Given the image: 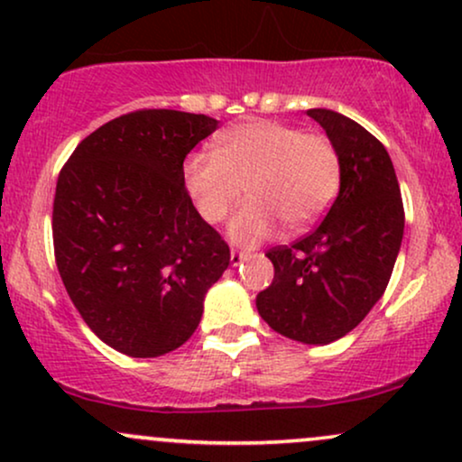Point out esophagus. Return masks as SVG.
<instances>
[{
    "instance_id": "esophagus-1",
    "label": "esophagus",
    "mask_w": 462,
    "mask_h": 462,
    "mask_svg": "<svg viewBox=\"0 0 462 462\" xmlns=\"http://www.w3.org/2000/svg\"><path fill=\"white\" fill-rule=\"evenodd\" d=\"M246 259H248L246 253H240V250H231V265L233 267L244 263V261H246Z\"/></svg>"
}]
</instances>
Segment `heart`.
I'll return each mask as SVG.
<instances>
[{
    "label": "heart",
    "mask_w": 462,
    "mask_h": 462,
    "mask_svg": "<svg viewBox=\"0 0 462 462\" xmlns=\"http://www.w3.org/2000/svg\"><path fill=\"white\" fill-rule=\"evenodd\" d=\"M184 186L209 225H218L246 188L250 201L233 216L226 236L240 246H257L281 220L304 229L326 214L340 186V158L326 134L248 119L216 136L214 153L186 158Z\"/></svg>",
    "instance_id": "b5f03b06"
}]
</instances>
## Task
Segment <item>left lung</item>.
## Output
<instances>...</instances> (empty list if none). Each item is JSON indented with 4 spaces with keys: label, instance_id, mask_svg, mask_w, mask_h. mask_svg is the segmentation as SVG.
Returning a JSON list of instances; mask_svg holds the SVG:
<instances>
[{
    "label": "left lung",
    "instance_id": "obj_1",
    "mask_svg": "<svg viewBox=\"0 0 462 462\" xmlns=\"http://www.w3.org/2000/svg\"><path fill=\"white\" fill-rule=\"evenodd\" d=\"M306 113L338 152L340 190L315 231L267 253L274 281L257 295V310L287 338L328 345L349 334L383 295L405 209L390 153L366 128L329 109Z\"/></svg>",
    "mask_w": 462,
    "mask_h": 462
}]
</instances>
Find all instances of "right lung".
I'll return each instance as SVG.
<instances>
[{"label": "right lung", "instance_id": "obj_1", "mask_svg": "<svg viewBox=\"0 0 462 462\" xmlns=\"http://www.w3.org/2000/svg\"><path fill=\"white\" fill-rule=\"evenodd\" d=\"M216 128L195 113H128L85 136L57 178V270L83 321L124 356L184 345L229 267L184 186V158Z\"/></svg>", "mask_w": 462, "mask_h": 462}]
</instances>
